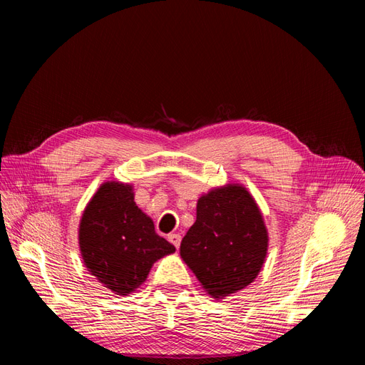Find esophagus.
<instances>
[{"label": "esophagus", "mask_w": 365, "mask_h": 365, "mask_svg": "<svg viewBox=\"0 0 365 365\" xmlns=\"http://www.w3.org/2000/svg\"><path fill=\"white\" fill-rule=\"evenodd\" d=\"M168 239L175 245V248H180V244H181V236H180V235L172 233V235H169Z\"/></svg>", "instance_id": "1"}]
</instances>
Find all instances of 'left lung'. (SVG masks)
Returning <instances> with one entry per match:
<instances>
[{
  "instance_id": "1",
  "label": "left lung",
  "mask_w": 365,
  "mask_h": 365,
  "mask_svg": "<svg viewBox=\"0 0 365 365\" xmlns=\"http://www.w3.org/2000/svg\"><path fill=\"white\" fill-rule=\"evenodd\" d=\"M268 231L245 187L231 184L201 196L196 220L181 242V257L204 289L224 298L247 288L260 272Z\"/></svg>"
}]
</instances>
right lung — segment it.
Listing matches in <instances>:
<instances>
[{
  "instance_id": "add662e5",
  "label": "right lung",
  "mask_w": 365,
  "mask_h": 365,
  "mask_svg": "<svg viewBox=\"0 0 365 365\" xmlns=\"http://www.w3.org/2000/svg\"><path fill=\"white\" fill-rule=\"evenodd\" d=\"M79 245L88 271L117 295L135 291L152 264L175 251L137 207L132 187L120 182L102 184L86 205Z\"/></svg>"
}]
</instances>
